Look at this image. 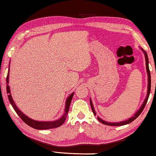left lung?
<instances>
[{
	"label": "left lung",
	"instance_id": "1",
	"mask_svg": "<svg viewBox=\"0 0 156 156\" xmlns=\"http://www.w3.org/2000/svg\"><path fill=\"white\" fill-rule=\"evenodd\" d=\"M143 52H144V55H145V58H146V70H147V73H148V91H147V97L146 98V99H145V101L144 102V104H143V105L141 106V107L140 108V109L136 113L135 115H134L133 116H132L131 119H128L126 121H121V122H119V123H108V122H106V121L102 120L99 118V117H98L97 119L99 120L100 122L103 123V124H105V125H107V126H123V125H126V124H128V123H131L132 121H133L135 119L137 118V117L139 116V115L141 114L143 110L144 109L145 106L146 105V103L147 101H148V97H149V95H150V92H151V72H150V70H149V67H148V55H147L146 52H145V51L143 50ZM90 105H91V110H92V112L94 113V114L96 116V112L94 111V106H93V104H92V102H91V99H90Z\"/></svg>",
	"mask_w": 156,
	"mask_h": 156
}]
</instances>
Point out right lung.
Returning <instances> with one entry per match:
<instances>
[{"label":"right lung","instance_id":"add662e5","mask_svg":"<svg viewBox=\"0 0 156 156\" xmlns=\"http://www.w3.org/2000/svg\"><path fill=\"white\" fill-rule=\"evenodd\" d=\"M8 79H9V74L8 73L7 75V79H6V82H7V87H6V89H7V94H8V99L11 104V105L12 107H13L14 110L16 111V112L17 113V114L20 116V118L22 119V120L24 121V122L33 128V129H38V130H44V129H55V128H57L59 126H60L64 123L66 118H67V116L68 114V112H69V106H70V104H71L72 97H73L74 93H72L71 95L69 96V97L67 98V101H66V105H65V114L62 116L61 119H59V120L57 121H46V122H42V121H34L33 119L28 118V117L25 116L24 114H23L22 112H20V110L18 109V107L16 106L13 100H12V98L11 97V94H10V87L8 86Z\"/></svg>","mask_w":156,"mask_h":156}]
</instances>
